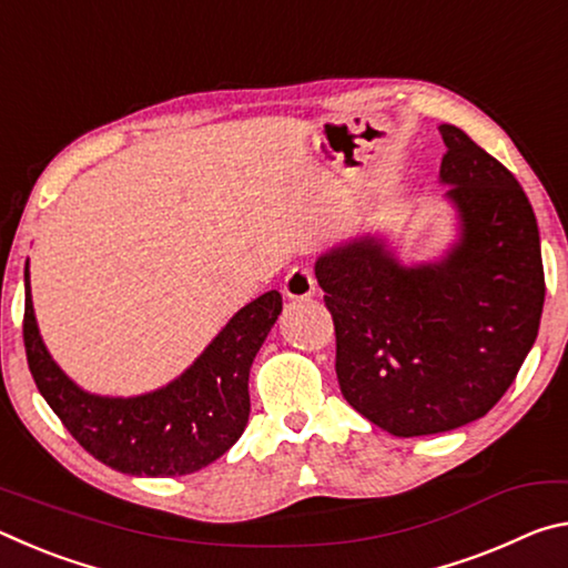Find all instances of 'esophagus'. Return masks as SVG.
Returning <instances> with one entry per match:
<instances>
[{
    "label": "esophagus",
    "mask_w": 568,
    "mask_h": 568,
    "mask_svg": "<svg viewBox=\"0 0 568 568\" xmlns=\"http://www.w3.org/2000/svg\"><path fill=\"white\" fill-rule=\"evenodd\" d=\"M283 295L287 301H307L315 295V277L307 267H293L283 281Z\"/></svg>",
    "instance_id": "esophagus-1"
}]
</instances>
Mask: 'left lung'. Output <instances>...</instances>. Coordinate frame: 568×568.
<instances>
[{"instance_id": "8db88e82", "label": "left lung", "mask_w": 568, "mask_h": 568, "mask_svg": "<svg viewBox=\"0 0 568 568\" xmlns=\"http://www.w3.org/2000/svg\"><path fill=\"white\" fill-rule=\"evenodd\" d=\"M438 130L456 243L438 261L403 265L386 237L365 233L315 261L343 398L398 438L486 416L531 351L546 295L518 180L456 124Z\"/></svg>"}]
</instances>
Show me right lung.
Wrapping results in <instances>:
<instances>
[{"mask_svg": "<svg viewBox=\"0 0 568 568\" xmlns=\"http://www.w3.org/2000/svg\"><path fill=\"white\" fill-rule=\"evenodd\" d=\"M24 348L37 388L77 444L104 466L128 476H185L213 464L243 436L250 365L283 311L277 291L240 307L175 381L130 398L77 386L37 328L30 267H24Z\"/></svg>", "mask_w": 568, "mask_h": 568, "instance_id": "obj_1", "label": "right lung"}]
</instances>
